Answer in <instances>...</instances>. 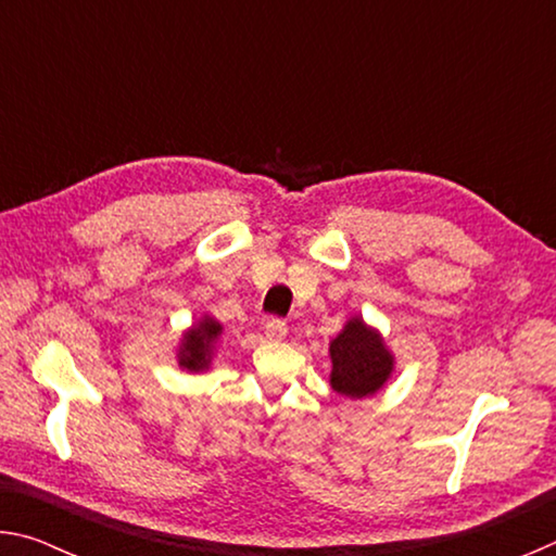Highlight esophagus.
I'll use <instances>...</instances> for the list:
<instances>
[{
	"label": "esophagus",
	"mask_w": 556,
	"mask_h": 556,
	"mask_svg": "<svg viewBox=\"0 0 556 556\" xmlns=\"http://www.w3.org/2000/svg\"><path fill=\"white\" fill-rule=\"evenodd\" d=\"M287 324L281 321V318H269V321L265 324V336H267V341H281V338L287 336Z\"/></svg>",
	"instance_id": "34e87169"
}]
</instances>
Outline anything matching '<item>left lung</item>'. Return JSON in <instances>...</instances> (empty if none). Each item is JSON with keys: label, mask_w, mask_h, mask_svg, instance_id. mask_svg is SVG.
<instances>
[{"label": "left lung", "mask_w": 556, "mask_h": 556, "mask_svg": "<svg viewBox=\"0 0 556 556\" xmlns=\"http://www.w3.org/2000/svg\"><path fill=\"white\" fill-rule=\"evenodd\" d=\"M331 388L343 397L361 400L388 382L394 361L380 333L355 316L331 341Z\"/></svg>", "instance_id": "left-lung-1"}]
</instances>
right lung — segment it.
<instances>
[{
    "label": "right lung",
    "instance_id": "obj_1",
    "mask_svg": "<svg viewBox=\"0 0 556 556\" xmlns=\"http://www.w3.org/2000/svg\"><path fill=\"white\" fill-rule=\"evenodd\" d=\"M223 326L215 318L205 316L199 326H193L191 331L184 336L181 351H178V365H184L188 370H205L211 365L213 348Z\"/></svg>",
    "mask_w": 556,
    "mask_h": 556
}]
</instances>
